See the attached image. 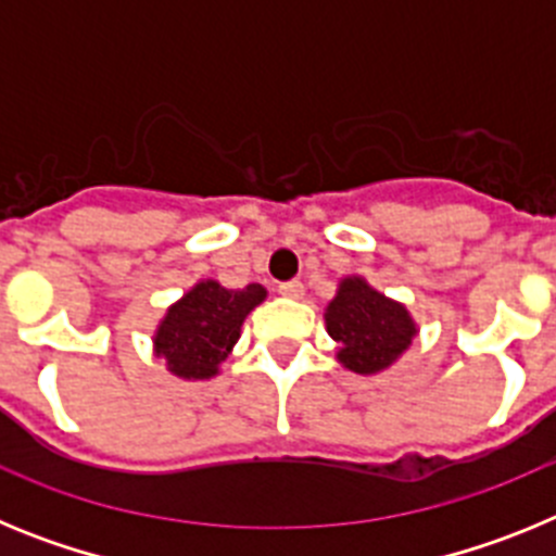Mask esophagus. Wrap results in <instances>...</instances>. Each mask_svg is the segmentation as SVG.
Listing matches in <instances>:
<instances>
[{"label": "esophagus", "instance_id": "esophagus-1", "mask_svg": "<svg viewBox=\"0 0 556 556\" xmlns=\"http://www.w3.org/2000/svg\"><path fill=\"white\" fill-rule=\"evenodd\" d=\"M278 292L283 294V298H303V283L294 278V281H283L278 283Z\"/></svg>", "mask_w": 556, "mask_h": 556}]
</instances>
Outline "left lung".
Wrapping results in <instances>:
<instances>
[{"instance_id": "8db88e82", "label": "left lung", "mask_w": 556, "mask_h": 556, "mask_svg": "<svg viewBox=\"0 0 556 556\" xmlns=\"http://www.w3.org/2000/svg\"><path fill=\"white\" fill-rule=\"evenodd\" d=\"M328 333L337 339L339 362L353 372L390 367L415 337L404 306L387 301L362 278H348L326 312Z\"/></svg>"}]
</instances>
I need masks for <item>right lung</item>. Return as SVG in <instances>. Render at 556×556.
Segmentation results:
<instances>
[{"label":"right lung","instance_id":"obj_1","mask_svg":"<svg viewBox=\"0 0 556 556\" xmlns=\"http://www.w3.org/2000/svg\"><path fill=\"white\" fill-rule=\"evenodd\" d=\"M264 287L225 289L203 281L175 303L161 323L155 351L184 378H211L239 339L244 317L264 301Z\"/></svg>","mask_w":556,"mask_h":556}]
</instances>
